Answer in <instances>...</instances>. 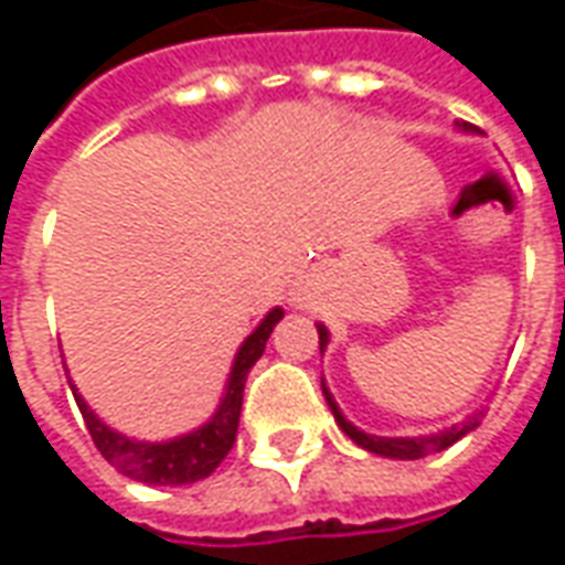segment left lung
<instances>
[{
    "mask_svg": "<svg viewBox=\"0 0 565 565\" xmlns=\"http://www.w3.org/2000/svg\"><path fill=\"white\" fill-rule=\"evenodd\" d=\"M462 129H472V127H469V124H462ZM318 335H320V351H323L327 342H330V332H327V327H318ZM323 396H327V405L332 408V415H335V420H339V426H342L344 436L354 438L360 448L372 450V454H379V457H393V460H420V457H426V454H436V450L450 448L457 438H462L469 429H475V417H472L469 424L450 426V429L436 433V436H417V438L369 436V433H363V429H356L351 420H344V415L339 412V405H335V399H332V393L327 391V387H323Z\"/></svg>",
    "mask_w": 565,
    "mask_h": 565,
    "instance_id": "8db88e82",
    "label": "left lung"
}]
</instances>
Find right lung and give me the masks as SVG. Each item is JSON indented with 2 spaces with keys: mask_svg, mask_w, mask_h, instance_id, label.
Listing matches in <instances>:
<instances>
[{
  "mask_svg": "<svg viewBox=\"0 0 565 565\" xmlns=\"http://www.w3.org/2000/svg\"><path fill=\"white\" fill-rule=\"evenodd\" d=\"M284 318L281 308H271L266 320L259 323L257 330L250 332L245 344L238 348L235 356L233 372H230V384H226V396H223L217 415L211 417L209 424L199 426L196 433L190 436L172 438V441H160V445H150V441H136L108 429V426L93 415L87 403L75 393V403H78L84 424L90 429L93 445L99 448L105 460L115 466L117 472L136 478L141 484H160V487H178V484H193L209 478L221 460L233 450L235 433H238V415H242V396H245V381L250 366L257 363L266 342H269L275 323ZM75 391V387H72Z\"/></svg>",
  "mask_w": 565,
  "mask_h": 565,
  "instance_id": "add662e5",
  "label": "right lung"
}]
</instances>
